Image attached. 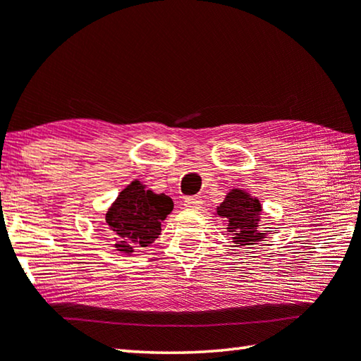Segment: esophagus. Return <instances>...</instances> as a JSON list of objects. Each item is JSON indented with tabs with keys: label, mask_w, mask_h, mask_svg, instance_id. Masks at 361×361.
Wrapping results in <instances>:
<instances>
[{
	"label": "esophagus",
	"mask_w": 361,
	"mask_h": 361,
	"mask_svg": "<svg viewBox=\"0 0 361 361\" xmlns=\"http://www.w3.org/2000/svg\"><path fill=\"white\" fill-rule=\"evenodd\" d=\"M183 205L188 209H200L203 205V200L200 197H186L185 202H183Z\"/></svg>",
	"instance_id": "1"
}]
</instances>
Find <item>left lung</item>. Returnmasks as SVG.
<instances>
[{"mask_svg":"<svg viewBox=\"0 0 361 361\" xmlns=\"http://www.w3.org/2000/svg\"><path fill=\"white\" fill-rule=\"evenodd\" d=\"M216 214L227 221V232L233 235L232 240L237 246L257 245V241L267 238L268 231H260V200L245 189H231L224 202L216 208Z\"/></svg>","mask_w":361,"mask_h":361,"instance_id":"1","label":"left lung"}]
</instances>
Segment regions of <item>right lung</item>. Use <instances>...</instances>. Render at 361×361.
<instances>
[{"mask_svg":"<svg viewBox=\"0 0 361 361\" xmlns=\"http://www.w3.org/2000/svg\"><path fill=\"white\" fill-rule=\"evenodd\" d=\"M173 209L166 194H156L142 181H130L118 194L106 213V222L114 235L115 249L133 254L137 247H147L161 235V224Z\"/></svg>","mask_w":361,"mask_h":361,"instance_id":"1","label":"right lung"}]
</instances>
